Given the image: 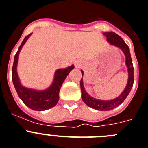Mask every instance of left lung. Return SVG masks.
Instances as JSON below:
<instances>
[{"label": "left lung", "instance_id": "1", "mask_svg": "<svg viewBox=\"0 0 148 148\" xmlns=\"http://www.w3.org/2000/svg\"><path fill=\"white\" fill-rule=\"evenodd\" d=\"M105 36L106 37V40L110 45H114L115 47H119L124 53L125 55L126 58V65L128 71V81L127 83L124 90L122 92L119 97H115L112 100H109V101H103V100H99L95 97L90 96L85 90L83 86V71L81 70L82 73V79L80 80V88H81L82 92V100L83 102L86 103L88 106L91 108H93L95 110H99V111H109V110H113L114 108L119 106L121 105L127 97L129 93L130 92V90L133 87V81H134V77H133V62H132V59H131L130 52V48L124 42L121 37L119 36L118 34H116L114 32H107V33H103Z\"/></svg>", "mask_w": 148, "mask_h": 148}]
</instances>
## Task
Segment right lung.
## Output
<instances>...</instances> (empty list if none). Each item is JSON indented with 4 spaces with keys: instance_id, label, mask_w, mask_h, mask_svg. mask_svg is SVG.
<instances>
[{
    "instance_id": "1",
    "label": "right lung",
    "mask_w": 148,
    "mask_h": 148,
    "mask_svg": "<svg viewBox=\"0 0 148 148\" xmlns=\"http://www.w3.org/2000/svg\"><path fill=\"white\" fill-rule=\"evenodd\" d=\"M31 34L32 33H30L24 38L16 54L15 55L12 70V79L18 97L24 104L35 111H44L49 110L57 104L60 98L59 93L60 88L71 71L74 69V65H71L65 69H57L55 72L52 84L45 90L33 89L22 86L17 73V64L19 53Z\"/></svg>"
}]
</instances>
